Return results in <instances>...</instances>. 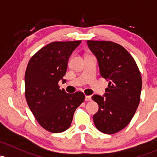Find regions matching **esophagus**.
Masks as SVG:
<instances>
[{"instance_id":"obj_1","label":"esophagus","mask_w":157,"mask_h":157,"mask_svg":"<svg viewBox=\"0 0 157 157\" xmlns=\"http://www.w3.org/2000/svg\"><path fill=\"white\" fill-rule=\"evenodd\" d=\"M85 100L86 101H91L92 100V98L90 96H85Z\"/></svg>"}]
</instances>
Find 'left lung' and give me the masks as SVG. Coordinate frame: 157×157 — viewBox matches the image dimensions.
<instances>
[{"label":"left lung","instance_id":"8db88e82","mask_svg":"<svg viewBox=\"0 0 157 157\" xmlns=\"http://www.w3.org/2000/svg\"><path fill=\"white\" fill-rule=\"evenodd\" d=\"M96 57L100 75L109 81L103 96L93 95L99 105L95 126L104 134L118 132L129 124L140 100L142 79L133 57L121 45L109 41L88 40Z\"/></svg>","mask_w":157,"mask_h":157}]
</instances>
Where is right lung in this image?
Wrapping results in <instances>:
<instances>
[{
	"instance_id": "obj_1",
	"label": "right lung",
	"mask_w": 157,
	"mask_h": 157,
	"mask_svg": "<svg viewBox=\"0 0 157 157\" xmlns=\"http://www.w3.org/2000/svg\"><path fill=\"white\" fill-rule=\"evenodd\" d=\"M81 41L54 42L38 51L28 63L25 74V96L39 124L52 133L71 126L76 109L84 101L82 92L67 93L58 86L67 62Z\"/></svg>"
}]
</instances>
